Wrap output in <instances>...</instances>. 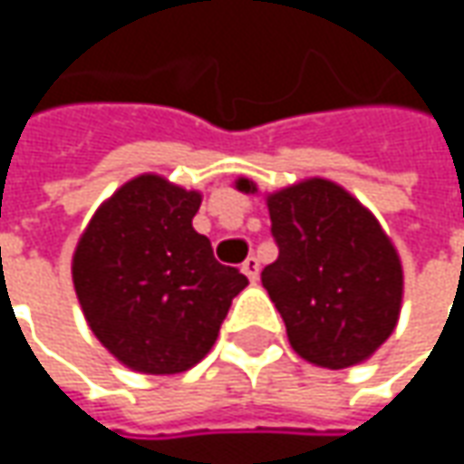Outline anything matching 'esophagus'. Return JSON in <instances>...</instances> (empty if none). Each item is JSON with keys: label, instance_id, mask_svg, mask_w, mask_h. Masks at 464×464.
I'll return each instance as SVG.
<instances>
[{"label": "esophagus", "instance_id": "obj_1", "mask_svg": "<svg viewBox=\"0 0 464 464\" xmlns=\"http://www.w3.org/2000/svg\"><path fill=\"white\" fill-rule=\"evenodd\" d=\"M242 274L250 278V281H258L260 263H258V258H256V256H250V258L242 263Z\"/></svg>", "mask_w": 464, "mask_h": 464}]
</instances>
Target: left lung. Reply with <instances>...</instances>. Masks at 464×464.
<instances>
[{
  "instance_id": "1",
  "label": "left lung",
  "mask_w": 464,
  "mask_h": 464,
  "mask_svg": "<svg viewBox=\"0 0 464 464\" xmlns=\"http://www.w3.org/2000/svg\"><path fill=\"white\" fill-rule=\"evenodd\" d=\"M237 190L256 193L240 178ZM278 258L260 281L289 343L325 369L362 364L398 325L402 266L374 214L341 186L310 178L268 196Z\"/></svg>"
}]
</instances>
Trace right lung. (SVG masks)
<instances>
[{"instance_id": "obj_1", "label": "right lung", "mask_w": 464, "mask_h": 464, "mask_svg": "<svg viewBox=\"0 0 464 464\" xmlns=\"http://www.w3.org/2000/svg\"><path fill=\"white\" fill-rule=\"evenodd\" d=\"M198 190L139 175L82 232L72 278L98 341L144 374H178L214 346L232 299L247 286L193 229Z\"/></svg>"}]
</instances>
